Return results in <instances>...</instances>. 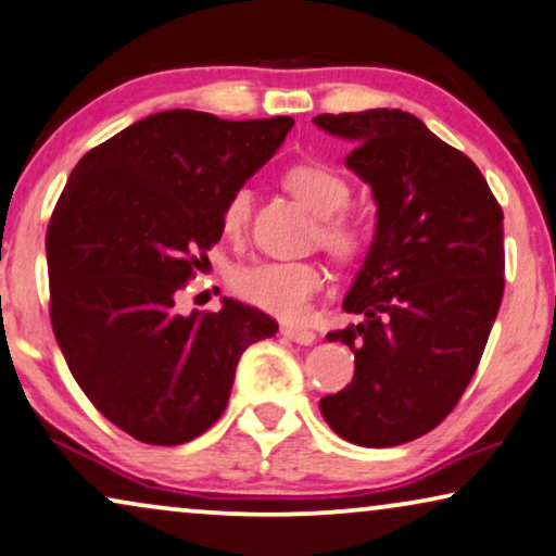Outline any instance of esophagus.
<instances>
[{
    "label": "esophagus",
    "instance_id": "obj_1",
    "mask_svg": "<svg viewBox=\"0 0 556 556\" xmlns=\"http://www.w3.org/2000/svg\"><path fill=\"white\" fill-rule=\"evenodd\" d=\"M282 336L294 340V343H300V345H313L315 340H317V336H315L313 330H307V328H292V325H285Z\"/></svg>",
    "mask_w": 556,
    "mask_h": 556
}]
</instances>
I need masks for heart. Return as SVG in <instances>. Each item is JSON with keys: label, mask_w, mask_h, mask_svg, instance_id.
Returning a JSON list of instances; mask_svg holds the SVG:
<instances>
[{"label": "heart", "mask_w": 556, "mask_h": 556, "mask_svg": "<svg viewBox=\"0 0 556 556\" xmlns=\"http://www.w3.org/2000/svg\"><path fill=\"white\" fill-rule=\"evenodd\" d=\"M285 188L320 218L317 239L330 254L351 258L361 251L364 231L343 208L351 203V185L338 169L325 162H300L285 173ZM251 213V190L239 188L228 195L220 213L226 236L247 231ZM328 274L315 262H262L236 274V292L249 305L269 313L279 320L300 323L313 307L315 294L325 290Z\"/></svg>", "instance_id": "b5f03b06"}]
</instances>
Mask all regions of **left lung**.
Instances as JSON below:
<instances>
[{
  "instance_id": "1",
  "label": "left lung",
  "mask_w": 556,
  "mask_h": 556,
  "mask_svg": "<svg viewBox=\"0 0 556 556\" xmlns=\"http://www.w3.org/2000/svg\"><path fill=\"white\" fill-rule=\"evenodd\" d=\"M313 122L353 142L345 165L379 208L343 302L364 320L328 332L353 351V381L323 396L320 412L353 445H404L455 409L480 364L503 300V211L476 162L414 114L368 109Z\"/></svg>"
}]
</instances>
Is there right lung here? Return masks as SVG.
Wrapping results in <instances>:
<instances>
[{"instance_id": "1", "label": "right lung", "mask_w": 556, "mask_h": 556, "mask_svg": "<svg viewBox=\"0 0 556 556\" xmlns=\"http://www.w3.org/2000/svg\"><path fill=\"white\" fill-rule=\"evenodd\" d=\"M292 116L228 122L160 111L84 154L50 218V323L73 379L118 429L182 445L213 427L241 353L279 325L224 298L180 315L220 213L292 129Z\"/></svg>"}]
</instances>
